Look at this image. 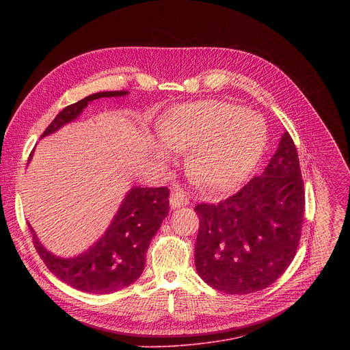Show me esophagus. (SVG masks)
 Instances as JSON below:
<instances>
[{"label":"esophagus","mask_w":350,"mask_h":350,"mask_svg":"<svg viewBox=\"0 0 350 350\" xmlns=\"http://www.w3.org/2000/svg\"><path fill=\"white\" fill-rule=\"evenodd\" d=\"M189 202V196L187 195V192L184 189H181L178 185H174L172 188V193H170V205L173 209L176 208H181L188 205Z\"/></svg>","instance_id":"34e87169"}]
</instances>
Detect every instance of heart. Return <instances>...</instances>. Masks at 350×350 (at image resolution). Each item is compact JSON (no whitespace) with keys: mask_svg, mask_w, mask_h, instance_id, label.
Returning <instances> with one entry per match:
<instances>
[{"mask_svg":"<svg viewBox=\"0 0 350 350\" xmlns=\"http://www.w3.org/2000/svg\"><path fill=\"white\" fill-rule=\"evenodd\" d=\"M157 131L172 151L192 148L191 174L216 191L230 189L246 178L267 144V126L260 115L215 99L174 108Z\"/></svg>","mask_w":350,"mask_h":350,"instance_id":"b5f03b06","label":"heart"}]
</instances>
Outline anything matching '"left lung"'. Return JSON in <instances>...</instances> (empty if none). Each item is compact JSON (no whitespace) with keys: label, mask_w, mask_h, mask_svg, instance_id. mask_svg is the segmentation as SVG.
<instances>
[{"label":"left lung","mask_w":350,"mask_h":350,"mask_svg":"<svg viewBox=\"0 0 350 350\" xmlns=\"http://www.w3.org/2000/svg\"><path fill=\"white\" fill-rule=\"evenodd\" d=\"M195 212L199 277L228 295L271 285L295 258L305 215L304 180L289 133L262 176L217 205H196Z\"/></svg>","instance_id":"1"}]
</instances>
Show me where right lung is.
I'll return each mask as SVG.
<instances>
[{"instance_id":"add662e5","label":"right lung","mask_w":350,"mask_h":350,"mask_svg":"<svg viewBox=\"0 0 350 350\" xmlns=\"http://www.w3.org/2000/svg\"><path fill=\"white\" fill-rule=\"evenodd\" d=\"M127 94L129 91H104L83 98L62 109L45 129L41 138L76 120L94 99ZM31 155L33 152L29 161ZM167 213L169 189L166 187H133L126 193L104 235L87 251L73 258H61L46 251L30 224L29 228L36 251L51 273L79 291L105 295L138 280L145 267L148 246Z\"/></svg>"}]
</instances>
